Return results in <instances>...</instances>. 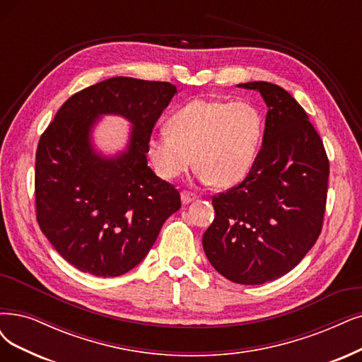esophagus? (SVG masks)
Segmentation results:
<instances>
[{"instance_id":"obj_1","label":"esophagus","mask_w":362,"mask_h":362,"mask_svg":"<svg viewBox=\"0 0 362 362\" xmlns=\"http://www.w3.org/2000/svg\"><path fill=\"white\" fill-rule=\"evenodd\" d=\"M180 198H182V203H183V204H189L191 202H194V199H197L198 197H197V194H194V192L183 191V192L180 194Z\"/></svg>"}]
</instances>
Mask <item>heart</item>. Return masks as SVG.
I'll return each instance as SVG.
<instances>
[{"label": "heart", "instance_id": "heart-1", "mask_svg": "<svg viewBox=\"0 0 362 362\" xmlns=\"http://www.w3.org/2000/svg\"><path fill=\"white\" fill-rule=\"evenodd\" d=\"M262 134L264 117L252 101L195 98L170 116L168 131L149 137L147 155L165 180L194 163L203 182L230 188L255 164Z\"/></svg>", "mask_w": 362, "mask_h": 362}]
</instances>
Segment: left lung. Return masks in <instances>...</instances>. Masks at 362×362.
I'll return each instance as SVG.
<instances>
[{
    "instance_id": "left-lung-1",
    "label": "left lung",
    "mask_w": 362,
    "mask_h": 362,
    "mask_svg": "<svg viewBox=\"0 0 362 362\" xmlns=\"http://www.w3.org/2000/svg\"><path fill=\"white\" fill-rule=\"evenodd\" d=\"M258 90L269 112L262 147L242 183L211 198L203 235L210 264L234 284L262 285L286 274L322 231L329 160L303 107L269 82Z\"/></svg>"
}]
</instances>
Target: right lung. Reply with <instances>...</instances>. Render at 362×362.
<instances>
[{"label":"right lung","mask_w":362,"mask_h":362,"mask_svg":"<svg viewBox=\"0 0 362 362\" xmlns=\"http://www.w3.org/2000/svg\"><path fill=\"white\" fill-rule=\"evenodd\" d=\"M177 88L112 77L66 100L40 137L35 210L40 230L77 270L116 277L149 253L160 226L180 209V194L147 167V140ZM103 114L133 124L130 144L115 158L90 144Z\"/></svg>","instance_id":"1"}]
</instances>
